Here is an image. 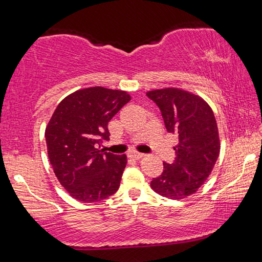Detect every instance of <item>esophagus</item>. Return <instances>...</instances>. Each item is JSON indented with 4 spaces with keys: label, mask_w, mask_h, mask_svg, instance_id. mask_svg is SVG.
Segmentation results:
<instances>
[{
    "label": "esophagus",
    "mask_w": 262,
    "mask_h": 262,
    "mask_svg": "<svg viewBox=\"0 0 262 262\" xmlns=\"http://www.w3.org/2000/svg\"><path fill=\"white\" fill-rule=\"evenodd\" d=\"M144 156V154H141V152H130L129 154V157H132V158H134V159H140V158H142Z\"/></svg>",
    "instance_id": "34e87169"
}]
</instances>
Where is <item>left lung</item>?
I'll return each mask as SVG.
<instances>
[{
  "mask_svg": "<svg viewBox=\"0 0 262 262\" xmlns=\"http://www.w3.org/2000/svg\"><path fill=\"white\" fill-rule=\"evenodd\" d=\"M162 112L166 130L178 136L172 164L151 180L162 196L180 200L194 194L207 180L220 155V136L214 112L201 97L177 88L147 92Z\"/></svg>",
  "mask_w": 262,
  "mask_h": 262,
  "instance_id": "obj_1",
  "label": "left lung"
}]
</instances>
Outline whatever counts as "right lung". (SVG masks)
<instances>
[{"label": "right lung", "mask_w": 262, "mask_h": 262, "mask_svg": "<svg viewBox=\"0 0 262 262\" xmlns=\"http://www.w3.org/2000/svg\"><path fill=\"white\" fill-rule=\"evenodd\" d=\"M130 100L126 91L86 88L57 105L45 130L48 158L60 184L74 199L98 202L117 192L126 155L99 150L110 140L107 125Z\"/></svg>", "instance_id": "right-lung-1"}]
</instances>
